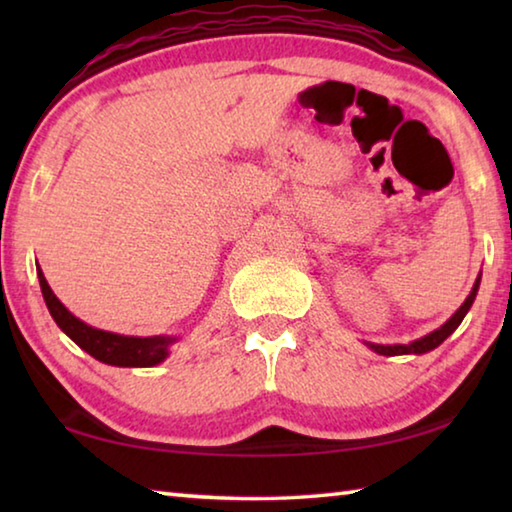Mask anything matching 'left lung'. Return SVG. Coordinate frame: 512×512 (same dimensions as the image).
<instances>
[{"instance_id":"left-lung-1","label":"left lung","mask_w":512,"mask_h":512,"mask_svg":"<svg viewBox=\"0 0 512 512\" xmlns=\"http://www.w3.org/2000/svg\"><path fill=\"white\" fill-rule=\"evenodd\" d=\"M479 282H481V277H476V282H474V289L470 291V296H467V300L463 302L461 305V309L456 311V314L447 320V323L440 327V329H436V332H431V334H427L424 336V339H418V341H413V343H409V345H375V343H368L372 350H375L377 354H384V357H395V354H424V352H429V350H433V348H438L440 343H443L449 334L454 332V329L463 323V318H465V314L467 311H470V307H472V302H474V298H476V291H479Z\"/></svg>"}]
</instances>
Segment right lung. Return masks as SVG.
I'll list each match as a JSON object with an SVG mask.
<instances>
[{
  "mask_svg": "<svg viewBox=\"0 0 512 512\" xmlns=\"http://www.w3.org/2000/svg\"><path fill=\"white\" fill-rule=\"evenodd\" d=\"M38 280L42 289V298L47 302V309L56 325L72 339L79 348H83L94 359L110 366H155L167 359L169 345L176 341L171 336H146V339H137V336H119L103 332V329H94L85 325L83 320L69 314L63 302H60L54 291L49 289L45 275L38 268Z\"/></svg>",
  "mask_w": 512,
  "mask_h": 512,
  "instance_id": "right-lung-1",
  "label": "right lung"
}]
</instances>
